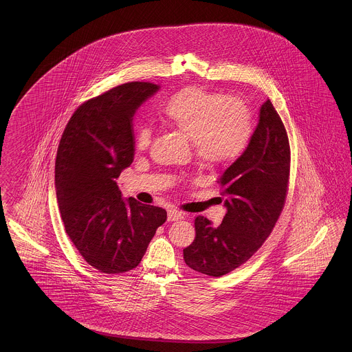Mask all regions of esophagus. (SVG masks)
<instances>
[{
    "label": "esophagus",
    "mask_w": 352,
    "mask_h": 352,
    "mask_svg": "<svg viewBox=\"0 0 352 352\" xmlns=\"http://www.w3.org/2000/svg\"><path fill=\"white\" fill-rule=\"evenodd\" d=\"M168 221H178V220L184 219V214L178 210H168Z\"/></svg>",
    "instance_id": "34e87169"
}]
</instances>
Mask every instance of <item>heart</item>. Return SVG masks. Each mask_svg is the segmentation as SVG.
<instances>
[{"mask_svg":"<svg viewBox=\"0 0 352 352\" xmlns=\"http://www.w3.org/2000/svg\"><path fill=\"white\" fill-rule=\"evenodd\" d=\"M162 115L168 125L191 138L197 157L207 168L234 164L248 149L253 137L250 109L230 96L203 87H186L174 94L164 105ZM153 131L141 124L134 144L146 151Z\"/></svg>","mask_w":352,"mask_h":352,"instance_id":"1","label":"heart"}]
</instances>
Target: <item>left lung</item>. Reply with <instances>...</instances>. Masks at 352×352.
I'll return each instance as SVG.
<instances>
[{"label":"left lung","mask_w":352,"mask_h":352,"mask_svg":"<svg viewBox=\"0 0 352 352\" xmlns=\"http://www.w3.org/2000/svg\"><path fill=\"white\" fill-rule=\"evenodd\" d=\"M290 146L281 118L267 100L247 151L219 179L227 208L215 227L195 219V239L184 263L201 274L220 277L248 261L269 237L284 208Z\"/></svg>","instance_id":"obj_1"}]
</instances>
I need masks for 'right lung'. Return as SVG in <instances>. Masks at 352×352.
Segmentation results:
<instances>
[{"mask_svg": "<svg viewBox=\"0 0 352 352\" xmlns=\"http://www.w3.org/2000/svg\"><path fill=\"white\" fill-rule=\"evenodd\" d=\"M158 89L132 82L85 101L58 146L55 190L65 230L84 260L102 273L135 268L166 221L164 208L124 199L116 184L133 162L134 113Z\"/></svg>", "mask_w": 352, "mask_h": 352, "instance_id": "right-lung-1", "label": "right lung"}]
</instances>
